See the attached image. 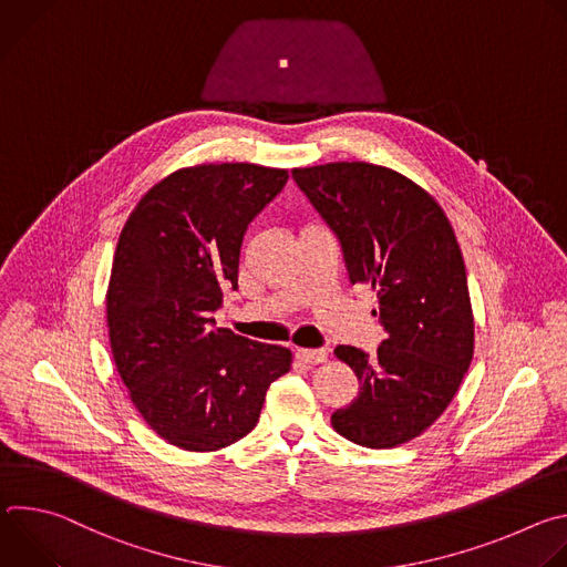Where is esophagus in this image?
Instances as JSON below:
<instances>
[{
    "mask_svg": "<svg viewBox=\"0 0 567 567\" xmlns=\"http://www.w3.org/2000/svg\"><path fill=\"white\" fill-rule=\"evenodd\" d=\"M296 357H298V361H302L307 365H316V363L328 361V350H307V348H300V350H296Z\"/></svg>",
    "mask_w": 567,
    "mask_h": 567,
    "instance_id": "1",
    "label": "esophagus"
}]
</instances>
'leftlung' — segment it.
Returning <instances> with one entry per match:
<instances>
[{
  "label": "left lung",
  "mask_w": 567,
  "mask_h": 567,
  "mask_svg": "<svg viewBox=\"0 0 567 567\" xmlns=\"http://www.w3.org/2000/svg\"><path fill=\"white\" fill-rule=\"evenodd\" d=\"M341 241L350 282L370 285L385 339L370 357L334 354L359 379V396L332 415L346 440L392 449L422 435L455 396L473 359L466 269L442 206L390 168L339 161L291 171Z\"/></svg>",
  "instance_id": "8db88e82"
}]
</instances>
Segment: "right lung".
I'll return each instance as SVG.
<instances>
[{"label":"right lung","instance_id":"obj_1","mask_svg":"<svg viewBox=\"0 0 567 567\" xmlns=\"http://www.w3.org/2000/svg\"><path fill=\"white\" fill-rule=\"evenodd\" d=\"M256 164L184 168L150 188L125 221L107 289L116 370L147 426L173 446L217 451L249 435L291 352L215 328L237 289L241 239L285 188Z\"/></svg>","mask_w":567,"mask_h":567}]
</instances>
